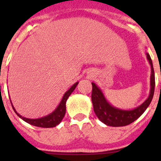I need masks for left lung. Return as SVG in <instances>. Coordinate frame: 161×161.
<instances>
[{
	"label": "left lung",
	"mask_w": 161,
	"mask_h": 161,
	"mask_svg": "<svg viewBox=\"0 0 161 161\" xmlns=\"http://www.w3.org/2000/svg\"><path fill=\"white\" fill-rule=\"evenodd\" d=\"M147 59L151 65V77H150V93L148 97L140 106L132 109H122L114 107L108 102L102 91L95 83H92V102H93V110L98 119L109 126H124L130 124L139 119L147 109L151 102L153 100L155 91V74L153 68V61L150 55L146 52Z\"/></svg>",
	"instance_id": "1"
}]
</instances>
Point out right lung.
I'll return each mask as SVG.
<instances>
[{
    "label": "right lung",
    "mask_w": 161,
    "mask_h": 161,
    "mask_svg": "<svg viewBox=\"0 0 161 161\" xmlns=\"http://www.w3.org/2000/svg\"><path fill=\"white\" fill-rule=\"evenodd\" d=\"M78 83L79 82H76L72 85L70 89L67 91L66 93H64V95L62 97V100L59 102V106H57V108L54 110L52 113L49 114L47 116H44V117L39 118V119H27V118L22 117V115H20L18 112L16 111L15 108L13 106V109H14V112L17 114L18 117L21 118L23 121H25V123H29V124L33 125V126H39V127H44V128H49V127H55V126H57L58 124L60 123V122L62 121V119L64 117L65 113H66V102L68 100V97L70 96L71 93L74 91V89H76V87L77 86Z\"/></svg>",
    "instance_id": "add662e5"
}]
</instances>
